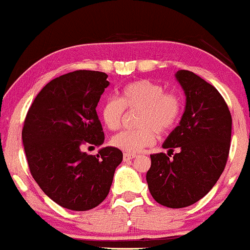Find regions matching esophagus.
<instances>
[{
    "mask_svg": "<svg viewBox=\"0 0 250 250\" xmlns=\"http://www.w3.org/2000/svg\"><path fill=\"white\" fill-rule=\"evenodd\" d=\"M134 158H137V155H134V154H130V153H124V155H123L124 161H130V160Z\"/></svg>",
    "mask_w": 250,
    "mask_h": 250,
    "instance_id": "obj_1",
    "label": "esophagus"
}]
</instances>
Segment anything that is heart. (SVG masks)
Listing matches in <instances>:
<instances>
[{"label":"heart","instance_id":"b5f03b06","mask_svg":"<svg viewBox=\"0 0 250 250\" xmlns=\"http://www.w3.org/2000/svg\"><path fill=\"white\" fill-rule=\"evenodd\" d=\"M125 109H140L135 130L116 134L111 144L125 153H139L155 144L159 134H167L176 126L183 111V101L177 92L165 91L159 83L137 80L126 84L120 97H109L101 105V118L111 131L122 126Z\"/></svg>","mask_w":250,"mask_h":250}]
</instances>
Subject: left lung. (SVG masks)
I'll list each match as a JSON object with an SVG mask.
<instances>
[{"mask_svg":"<svg viewBox=\"0 0 250 250\" xmlns=\"http://www.w3.org/2000/svg\"><path fill=\"white\" fill-rule=\"evenodd\" d=\"M177 81L187 96L180 125L163 144L166 153L152 154L146 180L153 198L171 208L195 204L210 191L226 167L232 116L220 92L190 70H178Z\"/></svg>","mask_w":250,"mask_h":250,"instance_id":"left-lung-1","label":"left lung"}]
</instances>
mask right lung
Instances as JSON below:
<instances>
[{
  "mask_svg": "<svg viewBox=\"0 0 250 250\" xmlns=\"http://www.w3.org/2000/svg\"><path fill=\"white\" fill-rule=\"evenodd\" d=\"M107 75L75 70L55 78L31 104L21 139L30 172L53 202L73 211H88L109 193L122 150L104 147L88 155L82 147L100 146L104 132L96 106Z\"/></svg>",
  "mask_w": 250,
  "mask_h": 250,
  "instance_id": "obj_1",
  "label": "right lung"
}]
</instances>
